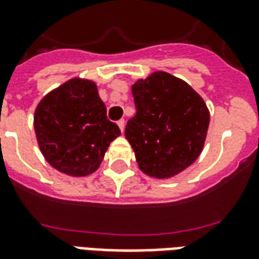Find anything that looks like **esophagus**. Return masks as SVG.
<instances>
[{"label":"esophagus","mask_w":259,"mask_h":259,"mask_svg":"<svg viewBox=\"0 0 259 259\" xmlns=\"http://www.w3.org/2000/svg\"><path fill=\"white\" fill-rule=\"evenodd\" d=\"M117 123H118V126H119V129H121L122 133H123V130H125V121H123V119H119Z\"/></svg>","instance_id":"obj_1"}]
</instances>
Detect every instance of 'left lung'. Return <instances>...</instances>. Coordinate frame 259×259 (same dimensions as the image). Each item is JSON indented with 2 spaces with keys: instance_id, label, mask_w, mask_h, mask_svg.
Listing matches in <instances>:
<instances>
[{
  "instance_id": "8db88e82",
  "label": "left lung",
  "mask_w": 259,
  "mask_h": 259,
  "mask_svg": "<svg viewBox=\"0 0 259 259\" xmlns=\"http://www.w3.org/2000/svg\"><path fill=\"white\" fill-rule=\"evenodd\" d=\"M136 115L126 140L142 172L169 179L196 161L204 146L209 111L203 98L184 80L157 71L132 86Z\"/></svg>"
}]
</instances>
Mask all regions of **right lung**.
<instances>
[{"label":"right lung","instance_id":"right-lung-1","mask_svg":"<svg viewBox=\"0 0 259 259\" xmlns=\"http://www.w3.org/2000/svg\"><path fill=\"white\" fill-rule=\"evenodd\" d=\"M34 132L47 161L75 177L95 172L110 142L121 134L107 119L95 83L78 78L40 101L34 111Z\"/></svg>","mask_w":259,"mask_h":259}]
</instances>
